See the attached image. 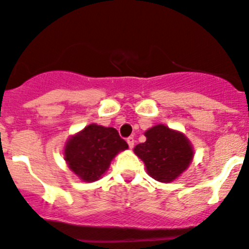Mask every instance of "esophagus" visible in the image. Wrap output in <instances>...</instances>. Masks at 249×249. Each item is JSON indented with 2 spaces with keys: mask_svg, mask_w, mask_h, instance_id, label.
I'll use <instances>...</instances> for the list:
<instances>
[{
  "mask_svg": "<svg viewBox=\"0 0 249 249\" xmlns=\"http://www.w3.org/2000/svg\"><path fill=\"white\" fill-rule=\"evenodd\" d=\"M126 142H127V144H129L130 149H132L133 146H135V140H133V137H129V138H127Z\"/></svg>",
  "mask_w": 249,
  "mask_h": 249,
  "instance_id": "obj_1",
  "label": "esophagus"
}]
</instances>
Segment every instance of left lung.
<instances>
[{"label":"left lung","mask_w":249,"mask_h":249,"mask_svg":"<svg viewBox=\"0 0 249 249\" xmlns=\"http://www.w3.org/2000/svg\"><path fill=\"white\" fill-rule=\"evenodd\" d=\"M146 141L133 151L145 164L148 174L160 182H172L186 171L193 159V148L184 133L155 125L145 131Z\"/></svg>","instance_id":"left-lung-1"}]
</instances>
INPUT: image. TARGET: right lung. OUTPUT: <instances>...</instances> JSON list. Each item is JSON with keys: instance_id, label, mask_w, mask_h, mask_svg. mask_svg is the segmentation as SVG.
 <instances>
[{"instance_id": "right-lung-1", "label": "right lung", "mask_w": 249, "mask_h": 249, "mask_svg": "<svg viewBox=\"0 0 249 249\" xmlns=\"http://www.w3.org/2000/svg\"><path fill=\"white\" fill-rule=\"evenodd\" d=\"M127 148L114 127L89 124L68 140L64 160L82 181L93 182L108 169L114 156Z\"/></svg>"}]
</instances>
